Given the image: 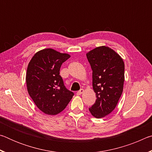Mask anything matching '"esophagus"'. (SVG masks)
Here are the masks:
<instances>
[{"label": "esophagus", "mask_w": 152, "mask_h": 152, "mask_svg": "<svg viewBox=\"0 0 152 152\" xmlns=\"http://www.w3.org/2000/svg\"><path fill=\"white\" fill-rule=\"evenodd\" d=\"M84 91V90L83 88H81L79 91L77 92V94H78V95H81L82 93H83Z\"/></svg>", "instance_id": "obj_1"}]
</instances>
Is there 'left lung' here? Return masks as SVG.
<instances>
[{"mask_svg": "<svg viewBox=\"0 0 152 152\" xmlns=\"http://www.w3.org/2000/svg\"><path fill=\"white\" fill-rule=\"evenodd\" d=\"M86 57L92 70V87L96 96L89 111L100 119L117 107L123 90L125 64L116 51L104 45L88 51Z\"/></svg>", "mask_w": 152, "mask_h": 152, "instance_id": "8db88e82", "label": "left lung"}]
</instances>
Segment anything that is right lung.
<instances>
[{
    "instance_id": "add662e5",
    "label": "right lung",
    "mask_w": 152,
    "mask_h": 152,
    "mask_svg": "<svg viewBox=\"0 0 152 152\" xmlns=\"http://www.w3.org/2000/svg\"><path fill=\"white\" fill-rule=\"evenodd\" d=\"M70 58L68 53L46 48L35 53L28 64V93L38 109L46 115L59 114L74 96L66 89L60 75L61 64Z\"/></svg>"
}]
</instances>
